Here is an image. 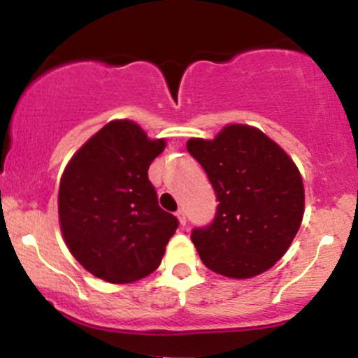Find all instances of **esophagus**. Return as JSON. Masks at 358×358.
Here are the masks:
<instances>
[{
	"label": "esophagus",
	"mask_w": 358,
	"mask_h": 358,
	"mask_svg": "<svg viewBox=\"0 0 358 358\" xmlns=\"http://www.w3.org/2000/svg\"><path fill=\"white\" fill-rule=\"evenodd\" d=\"M176 217H178L180 225H185V224H187V213H185V208H180V210L176 212Z\"/></svg>",
	"instance_id": "34e87169"
}]
</instances>
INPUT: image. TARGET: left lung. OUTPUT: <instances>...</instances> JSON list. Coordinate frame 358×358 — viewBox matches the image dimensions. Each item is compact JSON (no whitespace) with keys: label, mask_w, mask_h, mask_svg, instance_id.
<instances>
[{"label":"left lung","mask_w":358,"mask_h":358,"mask_svg":"<svg viewBox=\"0 0 358 358\" xmlns=\"http://www.w3.org/2000/svg\"><path fill=\"white\" fill-rule=\"evenodd\" d=\"M187 150L219 200L212 224L192 232L203 264L234 279L273 268L289 249L305 212V188L293 159L248 124L225 126L213 139H188Z\"/></svg>","instance_id":"left-lung-1"}]
</instances>
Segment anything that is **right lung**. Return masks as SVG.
<instances>
[{
    "label": "right lung",
    "mask_w": 358,
    "mask_h": 358,
    "mask_svg": "<svg viewBox=\"0 0 358 358\" xmlns=\"http://www.w3.org/2000/svg\"><path fill=\"white\" fill-rule=\"evenodd\" d=\"M165 139H150L136 122L116 119L72 156L59 188L62 236L96 278L126 285L158 268L178 220L158 205L148 180Z\"/></svg>",
    "instance_id": "add662e5"
}]
</instances>
